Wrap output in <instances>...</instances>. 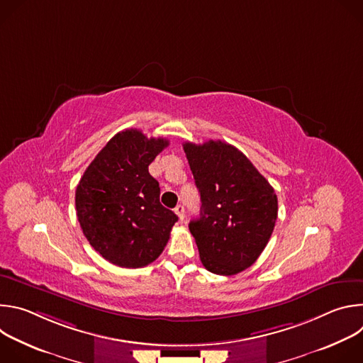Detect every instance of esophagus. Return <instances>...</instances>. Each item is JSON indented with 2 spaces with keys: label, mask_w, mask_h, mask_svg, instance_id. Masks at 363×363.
Wrapping results in <instances>:
<instances>
[{
  "label": "esophagus",
  "mask_w": 363,
  "mask_h": 363,
  "mask_svg": "<svg viewBox=\"0 0 363 363\" xmlns=\"http://www.w3.org/2000/svg\"><path fill=\"white\" fill-rule=\"evenodd\" d=\"M185 210H184V205H177L175 206V214L178 216V218H179V221H184V218H185Z\"/></svg>",
  "instance_id": "1"
}]
</instances>
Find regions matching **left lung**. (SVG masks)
<instances>
[{"mask_svg":"<svg viewBox=\"0 0 363 363\" xmlns=\"http://www.w3.org/2000/svg\"><path fill=\"white\" fill-rule=\"evenodd\" d=\"M201 194L199 218L189 223L203 267L234 276L255 263L277 220V195L245 155L223 140L184 143Z\"/></svg>","mask_w":363,"mask_h":363,"instance_id":"obj_1","label":"left lung"}]
</instances>
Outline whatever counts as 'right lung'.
I'll return each mask as SVG.
<instances>
[{"instance_id": "add662e5", "label": "right lung", "mask_w": 363, "mask_h": 363, "mask_svg": "<svg viewBox=\"0 0 363 363\" xmlns=\"http://www.w3.org/2000/svg\"><path fill=\"white\" fill-rule=\"evenodd\" d=\"M169 142L138 129L116 133L84 171L76 213L84 237L109 263L139 269L164 251L178 217L160 202L147 167Z\"/></svg>"}]
</instances>
